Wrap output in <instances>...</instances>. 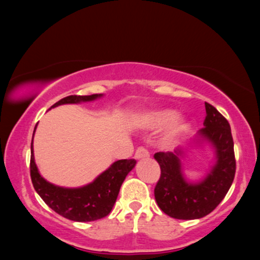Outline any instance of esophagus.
<instances>
[{"mask_svg": "<svg viewBox=\"0 0 260 260\" xmlns=\"http://www.w3.org/2000/svg\"><path fill=\"white\" fill-rule=\"evenodd\" d=\"M149 156H150V154H149V151L145 148H138L136 151V155H134V157H136L137 160L148 159Z\"/></svg>", "mask_w": 260, "mask_h": 260, "instance_id": "34e87169", "label": "esophagus"}]
</instances>
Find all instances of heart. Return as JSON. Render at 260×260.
<instances>
[{
  "label": "heart",
  "instance_id": "b5f03b06",
  "mask_svg": "<svg viewBox=\"0 0 260 260\" xmlns=\"http://www.w3.org/2000/svg\"><path fill=\"white\" fill-rule=\"evenodd\" d=\"M136 124L142 129H156L164 127L161 142L165 145H172L186 131L187 121L180 113H174L169 109H157L149 110L139 115Z\"/></svg>",
  "mask_w": 260,
  "mask_h": 260
}]
</instances>
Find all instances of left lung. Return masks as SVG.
Wrapping results in <instances>:
<instances>
[{
    "label": "left lung",
    "instance_id": "8db88e82",
    "mask_svg": "<svg viewBox=\"0 0 260 260\" xmlns=\"http://www.w3.org/2000/svg\"><path fill=\"white\" fill-rule=\"evenodd\" d=\"M205 111L204 128L186 147L154 155L161 169L160 180L154 189L155 199L161 210L175 219L194 220L210 214L225 198L234 182L236 161L231 128L213 105L205 103ZM205 144L214 153L211 169L199 181H189L184 176L181 161L190 147Z\"/></svg>",
    "mask_w": 260,
    "mask_h": 260
}]
</instances>
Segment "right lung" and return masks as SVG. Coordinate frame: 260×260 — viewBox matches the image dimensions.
Listing matches in <instances>:
<instances>
[{"mask_svg":"<svg viewBox=\"0 0 260 260\" xmlns=\"http://www.w3.org/2000/svg\"><path fill=\"white\" fill-rule=\"evenodd\" d=\"M100 98H103V94L84 95V96L70 95L53 104L51 109L59 105H66V104L88 103V101H94ZM35 129H37V126L34 128V133ZM30 149V177L37 193L59 215L79 222L95 221L109 215L115 205L124 178L137 164L134 159L117 160L90 183L82 187L68 188L56 186L45 180L35 164L32 140Z\"/></svg>","mask_w":260,"mask_h":260,"instance_id":"1","label":"right lung"}]
</instances>
